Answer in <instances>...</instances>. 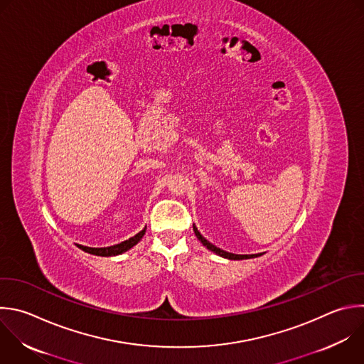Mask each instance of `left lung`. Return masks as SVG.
Instances as JSON below:
<instances>
[{
    "instance_id": "8db88e82",
    "label": "left lung",
    "mask_w": 364,
    "mask_h": 364,
    "mask_svg": "<svg viewBox=\"0 0 364 364\" xmlns=\"http://www.w3.org/2000/svg\"><path fill=\"white\" fill-rule=\"evenodd\" d=\"M193 228H194V232H196L197 238L201 241V243H203L208 250L214 252L215 255H218V256H221V257H224V259H230V260H245V259H253V257L262 256V253H260V255H232V253H227V252H224V250H221V249L213 246V245L210 243V241H207V240L200 234V231H198L196 227H193Z\"/></svg>"
}]
</instances>
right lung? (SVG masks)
<instances>
[{"label": "right lung", "mask_w": 364, "mask_h": 364, "mask_svg": "<svg viewBox=\"0 0 364 364\" xmlns=\"http://www.w3.org/2000/svg\"><path fill=\"white\" fill-rule=\"evenodd\" d=\"M146 232V228L141 230L140 232H137L134 237L123 241V243L119 245H115V246H109V247H101V249H94V247H85V246H80L77 245L82 252L85 253H90V255H95V256H102V257H109V256H117V255H121L124 253L127 250H130L133 246H136L139 241L143 238Z\"/></svg>", "instance_id": "right-lung-1"}]
</instances>
